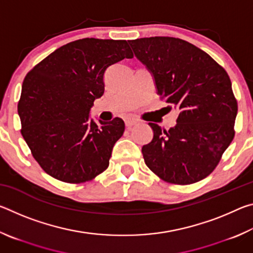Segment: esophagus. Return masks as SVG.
Masks as SVG:
<instances>
[{
  "label": "esophagus",
  "mask_w": 253,
  "mask_h": 253,
  "mask_svg": "<svg viewBox=\"0 0 253 253\" xmlns=\"http://www.w3.org/2000/svg\"><path fill=\"white\" fill-rule=\"evenodd\" d=\"M137 123L136 119H127V121H125V124H126V127L129 129V128H131L132 126L135 125V124Z\"/></svg>",
  "instance_id": "esophagus-1"
}]
</instances>
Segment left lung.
Returning a JSON list of instances; mask_svg holds the SVG:
<instances>
[{"label": "left lung", "instance_id": "8db88e82", "mask_svg": "<svg viewBox=\"0 0 253 253\" xmlns=\"http://www.w3.org/2000/svg\"><path fill=\"white\" fill-rule=\"evenodd\" d=\"M129 44L152 74L157 95L178 113L176 125L169 130L148 124L153 139L142 147L145 163L170 183L201 181L216 168L234 136L238 105L228 74L182 39L142 38Z\"/></svg>", "mask_w": 253, "mask_h": 253}]
</instances>
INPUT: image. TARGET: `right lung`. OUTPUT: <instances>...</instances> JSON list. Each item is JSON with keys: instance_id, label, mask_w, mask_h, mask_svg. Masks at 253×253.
<instances>
[{"instance_id": "obj_1", "label": "right lung", "mask_w": 253, "mask_h": 253, "mask_svg": "<svg viewBox=\"0 0 253 253\" xmlns=\"http://www.w3.org/2000/svg\"><path fill=\"white\" fill-rule=\"evenodd\" d=\"M134 57L126 40L85 38L53 51L24 78L18 113L22 136L50 176L81 183L109 165L122 118L97 124L93 101L104 95L109 66Z\"/></svg>"}]
</instances>
